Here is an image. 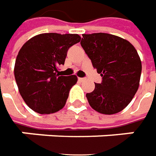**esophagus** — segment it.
<instances>
[{
    "instance_id": "34e87169",
    "label": "esophagus",
    "mask_w": 156,
    "mask_h": 156,
    "mask_svg": "<svg viewBox=\"0 0 156 156\" xmlns=\"http://www.w3.org/2000/svg\"><path fill=\"white\" fill-rule=\"evenodd\" d=\"M78 80H80V81H83V80H85L86 79H85V78H80H80H78Z\"/></svg>"
}]
</instances>
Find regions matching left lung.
Returning a JSON list of instances; mask_svg holds the SVG:
<instances>
[{
	"instance_id": "1",
	"label": "left lung",
	"mask_w": 156,
	"mask_h": 156,
	"mask_svg": "<svg viewBox=\"0 0 156 156\" xmlns=\"http://www.w3.org/2000/svg\"><path fill=\"white\" fill-rule=\"evenodd\" d=\"M80 44L102 77L94 90L87 94L91 107L102 114L125 108L138 89L142 62L135 47L122 37L108 33L83 34Z\"/></svg>"
}]
</instances>
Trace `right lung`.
<instances>
[{"label":"right lung","instance_id":"add662e5","mask_svg":"<svg viewBox=\"0 0 156 156\" xmlns=\"http://www.w3.org/2000/svg\"><path fill=\"white\" fill-rule=\"evenodd\" d=\"M80 41L78 34L43 33L20 50L14 77L23 100L34 112L50 114L65 105L77 77L59 76L57 67L64 64L69 49Z\"/></svg>","mask_w":156,"mask_h":156}]
</instances>
